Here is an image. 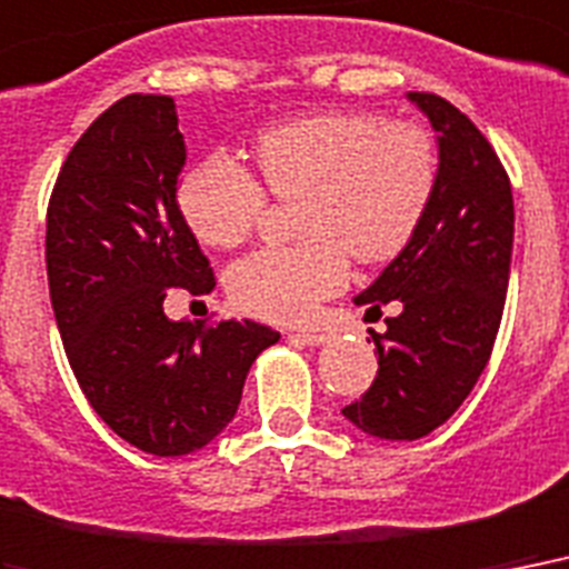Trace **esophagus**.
Instances as JSON below:
<instances>
[{"mask_svg":"<svg viewBox=\"0 0 569 569\" xmlns=\"http://www.w3.org/2000/svg\"><path fill=\"white\" fill-rule=\"evenodd\" d=\"M297 338L308 347H320V345H326V341H329L332 335L320 332V329H306V332H297Z\"/></svg>","mask_w":569,"mask_h":569,"instance_id":"34e87169","label":"esophagus"}]
</instances>
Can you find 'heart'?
I'll use <instances>...</instances> for the list:
<instances>
[{
    "label": "heart",
    "mask_w": 569,
    "mask_h": 569,
    "mask_svg": "<svg viewBox=\"0 0 569 569\" xmlns=\"http://www.w3.org/2000/svg\"><path fill=\"white\" fill-rule=\"evenodd\" d=\"M254 162L276 198H302L288 249H258L228 270V297L246 315L302 323L347 281V254L389 261L412 240L436 187L433 139L371 112H311L267 127ZM240 162L207 157L183 174L178 207L210 249L252 234L267 192Z\"/></svg>",
    "instance_id": "heart-1"
}]
</instances>
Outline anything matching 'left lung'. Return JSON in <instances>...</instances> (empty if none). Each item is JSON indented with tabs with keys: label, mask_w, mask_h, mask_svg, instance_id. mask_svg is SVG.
Returning a JSON list of instances; mask_svg holds the SVG:
<instances>
[{
	"label": "left lung",
	"mask_w": 569,
	"mask_h": 569,
	"mask_svg": "<svg viewBox=\"0 0 569 569\" xmlns=\"http://www.w3.org/2000/svg\"><path fill=\"white\" fill-rule=\"evenodd\" d=\"M407 97L436 130V187L412 240L353 299L371 315L395 302L398 315L371 329L380 371L341 409L391 442L433 433L469 398L496 345L513 252V196L492 144L445 97Z\"/></svg>",
	"instance_id": "8db88e82"
}]
</instances>
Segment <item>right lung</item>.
<instances>
[{"label": "right lung", "instance_id": "obj_1", "mask_svg": "<svg viewBox=\"0 0 569 569\" xmlns=\"http://www.w3.org/2000/svg\"><path fill=\"white\" fill-rule=\"evenodd\" d=\"M187 144L174 100L130 94L61 166L47 207V279L64 353L124 442L183 457L237 416L246 373L279 332L254 320H169V288L210 293L213 270L178 207Z\"/></svg>", "mask_w": 569, "mask_h": 569}]
</instances>
